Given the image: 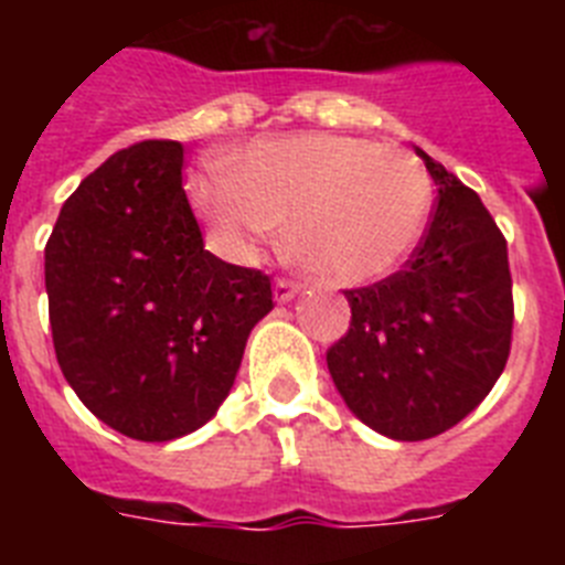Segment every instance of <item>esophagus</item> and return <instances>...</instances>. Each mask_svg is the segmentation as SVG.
Instances as JSON below:
<instances>
[{
    "label": "esophagus",
    "instance_id": "obj_1",
    "mask_svg": "<svg viewBox=\"0 0 565 565\" xmlns=\"http://www.w3.org/2000/svg\"><path fill=\"white\" fill-rule=\"evenodd\" d=\"M297 294H299V286L297 282H291V279H277V282H274V302H279V306L291 302Z\"/></svg>",
    "mask_w": 565,
    "mask_h": 565
}]
</instances>
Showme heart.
Returning a JSON list of instances; mask_svg holds the SVG:
<instances>
[{
  "label": "heart",
  "mask_w": 565,
  "mask_h": 565,
  "mask_svg": "<svg viewBox=\"0 0 565 565\" xmlns=\"http://www.w3.org/2000/svg\"><path fill=\"white\" fill-rule=\"evenodd\" d=\"M194 206L214 243L252 259L286 228V252L328 286H364L396 271L430 221L433 186L407 149L344 135H291L246 149L237 174L209 167Z\"/></svg>",
  "instance_id": "1"
}]
</instances>
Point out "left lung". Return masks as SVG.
<instances>
[{
	"label": "left lung",
	"mask_w": 565,
	"mask_h": 565,
	"mask_svg": "<svg viewBox=\"0 0 565 565\" xmlns=\"http://www.w3.org/2000/svg\"><path fill=\"white\" fill-rule=\"evenodd\" d=\"M438 186L402 271L344 291L351 328L328 351L348 411L393 441L456 427L487 398L512 342L507 239L476 192L416 147Z\"/></svg>",
	"instance_id": "left-lung-1"
}]
</instances>
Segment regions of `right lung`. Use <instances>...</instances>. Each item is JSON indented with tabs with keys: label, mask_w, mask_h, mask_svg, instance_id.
I'll return each mask as SVG.
<instances>
[{
	"label": "right lung",
	"mask_w": 565,
	"mask_h": 565,
	"mask_svg": "<svg viewBox=\"0 0 565 565\" xmlns=\"http://www.w3.org/2000/svg\"><path fill=\"white\" fill-rule=\"evenodd\" d=\"M58 367L84 407L135 441H172L221 411L271 279L223 263L183 192V147L109 154L44 248Z\"/></svg>",
	"instance_id": "right-lung-1"
}]
</instances>
